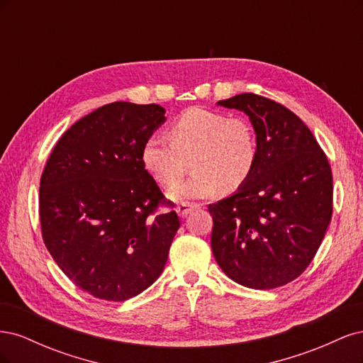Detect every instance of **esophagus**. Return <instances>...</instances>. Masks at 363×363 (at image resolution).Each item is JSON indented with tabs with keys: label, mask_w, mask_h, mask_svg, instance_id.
<instances>
[{
	"label": "esophagus",
	"mask_w": 363,
	"mask_h": 363,
	"mask_svg": "<svg viewBox=\"0 0 363 363\" xmlns=\"http://www.w3.org/2000/svg\"><path fill=\"white\" fill-rule=\"evenodd\" d=\"M195 208H199V204H194V203H180L177 207H175V212L179 213V216L184 218V216H188L192 211H195Z\"/></svg>",
	"instance_id": "obj_1"
}]
</instances>
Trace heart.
Masks as SVG:
<instances>
[{
  "label": "heart",
  "mask_w": 363,
  "mask_h": 363,
  "mask_svg": "<svg viewBox=\"0 0 363 363\" xmlns=\"http://www.w3.org/2000/svg\"><path fill=\"white\" fill-rule=\"evenodd\" d=\"M142 164L163 186L179 183L194 157L195 174L169 191L172 200L207 199L240 188L255 171L257 139L244 118L191 107L169 127V138L151 135L142 145Z\"/></svg>",
  "instance_id": "obj_1"
}]
</instances>
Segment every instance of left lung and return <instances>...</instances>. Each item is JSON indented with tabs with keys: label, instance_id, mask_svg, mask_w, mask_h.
Listing matches in <instances>:
<instances>
[{
	"label": "left lung",
	"instance_id": "left-lung-1",
	"mask_svg": "<svg viewBox=\"0 0 363 363\" xmlns=\"http://www.w3.org/2000/svg\"><path fill=\"white\" fill-rule=\"evenodd\" d=\"M218 106L250 118L257 162L233 195L208 204L212 252L225 276L242 286H283L312 262L330 224V164L309 127L284 106L256 94Z\"/></svg>",
	"mask_w": 363,
	"mask_h": 363
}]
</instances>
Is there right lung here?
Here are the masks:
<instances>
[{
    "label": "right lung",
    "mask_w": 363,
    "mask_h": 363,
    "mask_svg": "<svg viewBox=\"0 0 363 363\" xmlns=\"http://www.w3.org/2000/svg\"><path fill=\"white\" fill-rule=\"evenodd\" d=\"M164 121L157 104L116 101L65 131L40 177L42 236L77 286L125 301L155 283L180 227L142 164L144 142Z\"/></svg>",
    "instance_id": "obj_1"
}]
</instances>
